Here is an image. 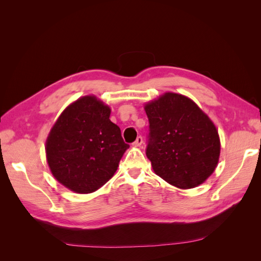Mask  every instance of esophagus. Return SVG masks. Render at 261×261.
<instances>
[{
	"label": "esophagus",
	"instance_id": "1",
	"mask_svg": "<svg viewBox=\"0 0 261 261\" xmlns=\"http://www.w3.org/2000/svg\"><path fill=\"white\" fill-rule=\"evenodd\" d=\"M141 144H143V137L138 136V137L136 138V140L133 143V146H134V147H140Z\"/></svg>",
	"mask_w": 261,
	"mask_h": 261
}]
</instances>
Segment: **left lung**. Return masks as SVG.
<instances>
[{"instance_id":"1","label":"left lung","mask_w":261,"mask_h":261,"mask_svg":"<svg viewBox=\"0 0 261 261\" xmlns=\"http://www.w3.org/2000/svg\"><path fill=\"white\" fill-rule=\"evenodd\" d=\"M146 154L158 176L188 189L202 184L217 168L220 138L209 116L183 94L167 92L148 102Z\"/></svg>"}]
</instances>
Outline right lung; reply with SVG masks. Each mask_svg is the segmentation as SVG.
Segmentation results:
<instances>
[{
	"label": "right lung",
	"instance_id": "right-lung-1",
	"mask_svg": "<svg viewBox=\"0 0 261 261\" xmlns=\"http://www.w3.org/2000/svg\"><path fill=\"white\" fill-rule=\"evenodd\" d=\"M110 109L94 96L69 105L55 122L45 143L53 176L78 194L96 192L117 170L126 149Z\"/></svg>",
	"mask_w": 261,
	"mask_h": 261
}]
</instances>
